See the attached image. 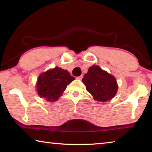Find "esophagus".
Returning a JSON list of instances; mask_svg holds the SVG:
<instances>
[{
  "label": "esophagus",
  "instance_id": "obj_1",
  "mask_svg": "<svg viewBox=\"0 0 152 152\" xmlns=\"http://www.w3.org/2000/svg\"><path fill=\"white\" fill-rule=\"evenodd\" d=\"M82 78H83V76L82 75H81V76H78L77 77V79L78 80H82Z\"/></svg>",
  "mask_w": 152,
  "mask_h": 152
}]
</instances>
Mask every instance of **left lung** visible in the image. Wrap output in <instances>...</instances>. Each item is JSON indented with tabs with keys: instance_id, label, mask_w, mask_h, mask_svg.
Instances as JSON below:
<instances>
[{
	"instance_id": "left-lung-1",
	"label": "left lung",
	"mask_w": 152,
	"mask_h": 152,
	"mask_svg": "<svg viewBox=\"0 0 152 152\" xmlns=\"http://www.w3.org/2000/svg\"><path fill=\"white\" fill-rule=\"evenodd\" d=\"M82 82L86 89L99 102H107L116 94L118 86L116 79L99 66H92L84 74Z\"/></svg>"
}]
</instances>
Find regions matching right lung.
<instances>
[{
	"instance_id": "right-lung-1",
	"label": "right lung",
	"mask_w": 152,
	"mask_h": 152,
	"mask_svg": "<svg viewBox=\"0 0 152 152\" xmlns=\"http://www.w3.org/2000/svg\"><path fill=\"white\" fill-rule=\"evenodd\" d=\"M75 78L66 70L58 67L41 74L37 78V94L48 101H56L65 91L67 85Z\"/></svg>"
}]
</instances>
